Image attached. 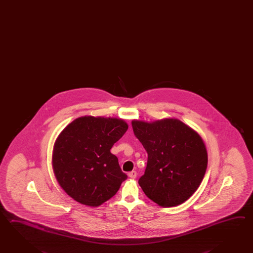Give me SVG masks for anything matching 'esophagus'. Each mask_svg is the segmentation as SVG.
Here are the masks:
<instances>
[{
	"mask_svg": "<svg viewBox=\"0 0 253 253\" xmlns=\"http://www.w3.org/2000/svg\"><path fill=\"white\" fill-rule=\"evenodd\" d=\"M128 175H129V177H130V178H135L137 176V172L136 171H131V172L128 173Z\"/></svg>",
	"mask_w": 253,
	"mask_h": 253,
	"instance_id": "obj_1",
	"label": "esophagus"
}]
</instances>
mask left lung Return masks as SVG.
<instances>
[{
	"instance_id": "1",
	"label": "left lung",
	"mask_w": 253,
	"mask_h": 253,
	"mask_svg": "<svg viewBox=\"0 0 253 253\" xmlns=\"http://www.w3.org/2000/svg\"><path fill=\"white\" fill-rule=\"evenodd\" d=\"M148 153L139 185L160 207L179 206L199 187L207 171V150L201 136L177 119L131 122Z\"/></svg>"
}]
</instances>
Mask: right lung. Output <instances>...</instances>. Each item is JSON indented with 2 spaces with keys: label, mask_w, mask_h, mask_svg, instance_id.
<instances>
[{
  "label": "right lung",
  "mask_w": 253,
  "mask_h": 253,
  "mask_svg": "<svg viewBox=\"0 0 253 253\" xmlns=\"http://www.w3.org/2000/svg\"><path fill=\"white\" fill-rule=\"evenodd\" d=\"M128 124L123 119L83 116L68 124L54 144L52 167L59 186L74 200L96 207L127 179L110 150Z\"/></svg>",
  "instance_id": "add662e5"
}]
</instances>
